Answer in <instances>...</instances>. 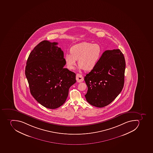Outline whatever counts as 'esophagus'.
<instances>
[{"label": "esophagus", "instance_id": "obj_1", "mask_svg": "<svg viewBox=\"0 0 153 153\" xmlns=\"http://www.w3.org/2000/svg\"><path fill=\"white\" fill-rule=\"evenodd\" d=\"M76 79L77 82H81L83 81L84 78L83 76L81 74H77L76 75Z\"/></svg>", "mask_w": 153, "mask_h": 153}]
</instances>
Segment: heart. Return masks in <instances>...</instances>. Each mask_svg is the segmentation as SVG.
<instances>
[{"label": "heart", "instance_id": "1", "mask_svg": "<svg viewBox=\"0 0 153 153\" xmlns=\"http://www.w3.org/2000/svg\"><path fill=\"white\" fill-rule=\"evenodd\" d=\"M70 53L66 54L64 57L68 69H73L78 60L79 69L90 71L97 65L101 55L102 49L98 44L85 42L72 46Z\"/></svg>", "mask_w": 153, "mask_h": 153}]
</instances>
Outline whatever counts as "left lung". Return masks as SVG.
Segmentation results:
<instances>
[{"label":"left lung","mask_w":153,"mask_h":153,"mask_svg":"<svg viewBox=\"0 0 153 153\" xmlns=\"http://www.w3.org/2000/svg\"><path fill=\"white\" fill-rule=\"evenodd\" d=\"M126 62L120 49L106 50L97 65L84 77L87 101L97 108L111 104L121 93L125 82Z\"/></svg>","instance_id":"1"}]
</instances>
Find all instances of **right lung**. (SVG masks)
<instances>
[{
	"mask_svg": "<svg viewBox=\"0 0 153 153\" xmlns=\"http://www.w3.org/2000/svg\"><path fill=\"white\" fill-rule=\"evenodd\" d=\"M58 42L43 41L28 56L25 69L30 91L45 108L56 109L62 105L69 89L76 82V74L64 68V54Z\"/></svg>",
	"mask_w": 153,
	"mask_h": 153,
	"instance_id": "obj_1",
	"label": "right lung"
}]
</instances>
